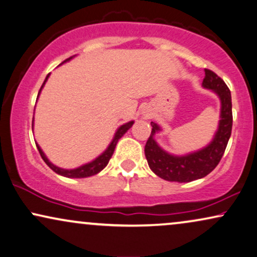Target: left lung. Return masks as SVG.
<instances>
[{
	"instance_id": "8db88e82",
	"label": "left lung",
	"mask_w": 257,
	"mask_h": 257,
	"mask_svg": "<svg viewBox=\"0 0 257 257\" xmlns=\"http://www.w3.org/2000/svg\"><path fill=\"white\" fill-rule=\"evenodd\" d=\"M203 86L215 91L222 103L218 132L216 133L213 141L206 148L188 154L186 157L170 155L162 151L153 139L160 128L154 122H151L153 129L151 136L146 142L145 154L151 170L162 179L177 183H190L206 177L217 167L225 152L232 129L231 92L222 78L209 69H205Z\"/></svg>"
}]
</instances>
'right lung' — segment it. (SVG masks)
I'll return each instance as SVG.
<instances>
[{
    "label": "right lung",
    "instance_id": "right-lung-1",
    "mask_svg": "<svg viewBox=\"0 0 257 257\" xmlns=\"http://www.w3.org/2000/svg\"><path fill=\"white\" fill-rule=\"evenodd\" d=\"M69 59H71V58H69ZM69 59H66V60H69ZM66 60H65V61H66ZM48 76H50V74H47L46 79H45L44 84H42L41 87H40V90H39V93H40L41 89H42V87H44L45 83H46ZM39 93H38V96H39ZM133 123H134V122L132 121V122L125 123V124H123L122 126H119L118 131L116 132L115 138H113L112 142H111V144H110L108 149H106V151L103 153L102 155H99V157L97 158L96 160H93L92 162H90V164H86V165H84V166L78 167V168H76V170H63V168H59V167L54 166V165H52L51 162L48 161V159L46 158V155H45L44 153H42V151H41L40 147H39L38 145H37V147H38L39 153H40L42 160L46 162L47 166L50 167L51 170H53L54 172H56V173L60 174V175H64V177H67V178H86V177H90V175L97 174V173H98V172L102 171L103 168L106 166V165H108L110 158L112 157L113 151H115L116 145H117V141L122 138L123 135L125 134L126 131H128V129L133 125ZM32 125H33V124H32Z\"/></svg>",
    "mask_w": 257,
    "mask_h": 257
}]
</instances>
